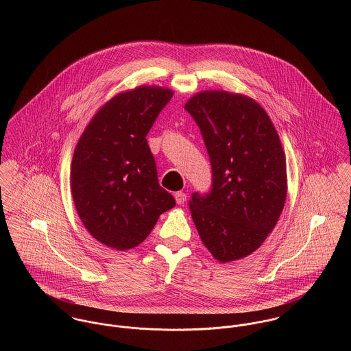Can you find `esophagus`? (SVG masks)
<instances>
[{
  "label": "esophagus",
  "instance_id": "1",
  "mask_svg": "<svg viewBox=\"0 0 351 351\" xmlns=\"http://www.w3.org/2000/svg\"><path fill=\"white\" fill-rule=\"evenodd\" d=\"M174 197H176V201H177V204H184L185 201H186V195L184 193V192H177L176 195H174Z\"/></svg>",
  "mask_w": 351,
  "mask_h": 351
}]
</instances>
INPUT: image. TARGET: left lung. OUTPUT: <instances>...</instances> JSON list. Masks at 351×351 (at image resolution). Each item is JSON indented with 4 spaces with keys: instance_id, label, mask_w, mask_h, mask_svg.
I'll list each match as a JSON object with an SVG mask.
<instances>
[{
    "instance_id": "obj_1",
    "label": "left lung",
    "mask_w": 351,
    "mask_h": 351,
    "mask_svg": "<svg viewBox=\"0 0 351 351\" xmlns=\"http://www.w3.org/2000/svg\"><path fill=\"white\" fill-rule=\"evenodd\" d=\"M200 128L212 166V188L189 208L201 241L220 262L256 250L276 227L287 199V162L263 108L224 90L185 104Z\"/></svg>"
}]
</instances>
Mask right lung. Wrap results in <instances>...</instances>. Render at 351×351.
I'll return each instance as SVG.
<instances>
[{
    "mask_svg": "<svg viewBox=\"0 0 351 351\" xmlns=\"http://www.w3.org/2000/svg\"><path fill=\"white\" fill-rule=\"evenodd\" d=\"M173 92L139 86L101 106L81 135L71 162V193L80 219L102 245L142 243L159 216L176 205L159 186L147 134Z\"/></svg>",
    "mask_w": 351,
    "mask_h": 351,
    "instance_id": "obj_1",
    "label": "right lung"
}]
</instances>
